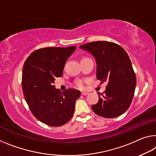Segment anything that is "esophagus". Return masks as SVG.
<instances>
[{
  "mask_svg": "<svg viewBox=\"0 0 156 156\" xmlns=\"http://www.w3.org/2000/svg\"><path fill=\"white\" fill-rule=\"evenodd\" d=\"M88 94H89V93L85 92V91H83V92H81V95H83V96H86Z\"/></svg>",
  "mask_w": 156,
  "mask_h": 156,
  "instance_id": "34e87169",
  "label": "esophagus"
}]
</instances>
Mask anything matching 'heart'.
<instances>
[{"instance_id": "obj_1", "label": "heart", "mask_w": 156, "mask_h": 156, "mask_svg": "<svg viewBox=\"0 0 156 156\" xmlns=\"http://www.w3.org/2000/svg\"><path fill=\"white\" fill-rule=\"evenodd\" d=\"M76 85L77 86L78 88L82 89L84 87V82L82 80H78L77 82L76 83Z\"/></svg>"}]
</instances>
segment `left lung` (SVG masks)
<instances>
[{"mask_svg":"<svg viewBox=\"0 0 156 156\" xmlns=\"http://www.w3.org/2000/svg\"><path fill=\"white\" fill-rule=\"evenodd\" d=\"M96 59V78L108 82L105 91L98 94V101L91 105L95 114L114 118L124 113L134 96L136 76L129 56L122 46L106 41H97L80 46Z\"/></svg>","mask_w":156,"mask_h":156,"instance_id":"left-lung-1","label":"left lung"}]
</instances>
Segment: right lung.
<instances>
[{
    "instance_id": "obj_1",
    "label": "right lung",
    "mask_w": 156,
    "mask_h": 156,
    "mask_svg": "<svg viewBox=\"0 0 156 156\" xmlns=\"http://www.w3.org/2000/svg\"><path fill=\"white\" fill-rule=\"evenodd\" d=\"M76 46L48 47L33 52L25 62L22 89L27 104L39 121L50 126H61L73 117L80 91L55 89V78L62 76L66 61Z\"/></svg>"
}]
</instances>
